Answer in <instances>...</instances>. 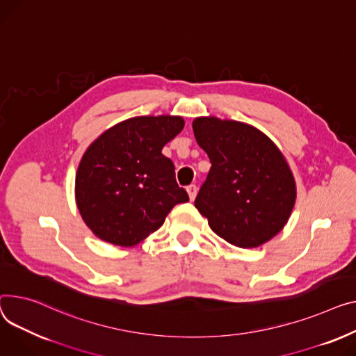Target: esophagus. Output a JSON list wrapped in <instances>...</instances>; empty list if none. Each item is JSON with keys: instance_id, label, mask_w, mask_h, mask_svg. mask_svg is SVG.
I'll return each mask as SVG.
<instances>
[{"instance_id": "1", "label": "esophagus", "mask_w": 356, "mask_h": 356, "mask_svg": "<svg viewBox=\"0 0 356 356\" xmlns=\"http://www.w3.org/2000/svg\"><path fill=\"white\" fill-rule=\"evenodd\" d=\"M186 191H187L188 199L195 200V197H196V195H197V186H196V184H188Z\"/></svg>"}]
</instances>
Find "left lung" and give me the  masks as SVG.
<instances>
[{"instance_id":"obj_1","label":"left lung","mask_w":356,"mask_h":356,"mask_svg":"<svg viewBox=\"0 0 356 356\" xmlns=\"http://www.w3.org/2000/svg\"><path fill=\"white\" fill-rule=\"evenodd\" d=\"M193 131L210 172L196 209L222 239L257 248L286 225L296 199L289 164L273 141L246 123L197 117Z\"/></svg>"}]
</instances>
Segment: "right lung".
<instances>
[{"label": "right lung", "instance_id": "1", "mask_svg": "<svg viewBox=\"0 0 356 356\" xmlns=\"http://www.w3.org/2000/svg\"><path fill=\"white\" fill-rule=\"evenodd\" d=\"M184 127L179 115H140L106 130L86 150L76 202L91 232L115 246H134L188 196L161 149Z\"/></svg>", "mask_w": 356, "mask_h": 356}]
</instances>
